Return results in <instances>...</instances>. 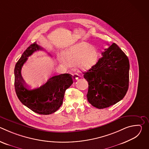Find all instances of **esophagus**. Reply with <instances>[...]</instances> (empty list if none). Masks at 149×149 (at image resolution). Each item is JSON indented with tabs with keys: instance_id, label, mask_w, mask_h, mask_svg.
Instances as JSON below:
<instances>
[{
	"instance_id": "esophagus-1",
	"label": "esophagus",
	"mask_w": 149,
	"mask_h": 149,
	"mask_svg": "<svg viewBox=\"0 0 149 149\" xmlns=\"http://www.w3.org/2000/svg\"><path fill=\"white\" fill-rule=\"evenodd\" d=\"M79 75L77 73H75V74H73V79L74 80H77V79H78L79 78Z\"/></svg>"
}]
</instances>
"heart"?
<instances>
[{
    "label": "heart",
    "instance_id": "heart-1",
    "mask_svg": "<svg viewBox=\"0 0 149 149\" xmlns=\"http://www.w3.org/2000/svg\"><path fill=\"white\" fill-rule=\"evenodd\" d=\"M99 54L97 49L86 43H78L67 48L58 57L59 62L66 67L77 63L79 68L87 71L93 68L98 62Z\"/></svg>",
    "mask_w": 149,
    "mask_h": 149
}]
</instances>
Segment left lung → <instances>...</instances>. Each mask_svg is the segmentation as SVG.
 Here are the masks:
<instances>
[{"mask_svg": "<svg viewBox=\"0 0 149 149\" xmlns=\"http://www.w3.org/2000/svg\"><path fill=\"white\" fill-rule=\"evenodd\" d=\"M109 46L96 65L84 72L88 82V101L98 109L121 100L129 88V58L115 43Z\"/></svg>", "mask_w": 149, "mask_h": 149, "instance_id": "8db88e82", "label": "left lung"}]
</instances>
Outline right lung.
Returning a JSON list of instances; mask_svg holds the SVG:
<instances>
[{"label": "right lung", "mask_w": 149, "mask_h": 149, "mask_svg": "<svg viewBox=\"0 0 149 149\" xmlns=\"http://www.w3.org/2000/svg\"><path fill=\"white\" fill-rule=\"evenodd\" d=\"M39 50L43 48L35 42L24 51L16 63L15 88L19 100L26 107L36 113L48 115L57 111L62 104L65 92L72 84L73 78L69 74L54 76L43 86L29 90L21 75V70L28 57Z\"/></svg>", "instance_id": "obj_1"}]
</instances>
